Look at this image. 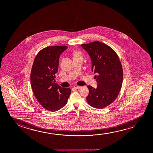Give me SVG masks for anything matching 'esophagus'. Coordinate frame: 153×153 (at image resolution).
Instances as JSON below:
<instances>
[{"label": "esophagus", "instance_id": "esophagus-1", "mask_svg": "<svg viewBox=\"0 0 153 153\" xmlns=\"http://www.w3.org/2000/svg\"><path fill=\"white\" fill-rule=\"evenodd\" d=\"M80 88H81V86H76L74 87L75 89H80Z\"/></svg>", "mask_w": 153, "mask_h": 153}]
</instances>
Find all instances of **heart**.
<instances>
[{
    "instance_id": "heart-1",
    "label": "heart",
    "mask_w": 153,
    "mask_h": 153,
    "mask_svg": "<svg viewBox=\"0 0 153 153\" xmlns=\"http://www.w3.org/2000/svg\"><path fill=\"white\" fill-rule=\"evenodd\" d=\"M79 56H82V54L79 52L75 51L74 52V57Z\"/></svg>"
}]
</instances>
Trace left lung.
I'll use <instances>...</instances> for the list:
<instances>
[{
  "label": "left lung",
  "instance_id": "obj_1",
  "mask_svg": "<svg viewBox=\"0 0 153 153\" xmlns=\"http://www.w3.org/2000/svg\"><path fill=\"white\" fill-rule=\"evenodd\" d=\"M88 52L92 61V71L95 76L97 88L88 86L87 100L90 106L103 109L117 99L121 89L123 72L119 57L113 49L99 41L81 45Z\"/></svg>",
  "mask_w": 153,
  "mask_h": 153
}]
</instances>
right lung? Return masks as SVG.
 <instances>
[{
	"label": "right lung",
	"mask_w": 153,
	"mask_h": 153,
	"mask_svg": "<svg viewBox=\"0 0 153 153\" xmlns=\"http://www.w3.org/2000/svg\"><path fill=\"white\" fill-rule=\"evenodd\" d=\"M66 46H48L38 53L31 71V85L34 94L42 107L48 111H57L66 105L71 93L54 82L61 53Z\"/></svg>",
	"instance_id": "right-lung-1"
}]
</instances>
